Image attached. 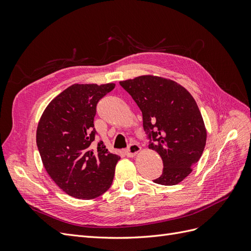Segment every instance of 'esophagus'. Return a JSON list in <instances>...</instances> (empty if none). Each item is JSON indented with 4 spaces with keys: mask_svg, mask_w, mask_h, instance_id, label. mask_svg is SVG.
Segmentation results:
<instances>
[{
    "mask_svg": "<svg viewBox=\"0 0 251 251\" xmlns=\"http://www.w3.org/2000/svg\"><path fill=\"white\" fill-rule=\"evenodd\" d=\"M141 151V148L138 146L137 143H131L128 148L125 151V153L127 157H134L136 154H138Z\"/></svg>",
    "mask_w": 251,
    "mask_h": 251,
    "instance_id": "1",
    "label": "esophagus"
}]
</instances>
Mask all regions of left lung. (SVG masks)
<instances>
[{"label": "left lung", "instance_id": "obj_1", "mask_svg": "<svg viewBox=\"0 0 251 251\" xmlns=\"http://www.w3.org/2000/svg\"><path fill=\"white\" fill-rule=\"evenodd\" d=\"M142 112L149 148L160 155L163 173L154 182L176 185L199 161L206 143V127L198 104L180 83L156 75L119 81Z\"/></svg>", "mask_w": 251, "mask_h": 251}]
</instances>
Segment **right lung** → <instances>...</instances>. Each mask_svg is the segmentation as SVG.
Instances as JSON below:
<instances>
[{
	"label": "right lung",
	"mask_w": 251,
	"mask_h": 251,
	"mask_svg": "<svg viewBox=\"0 0 251 251\" xmlns=\"http://www.w3.org/2000/svg\"><path fill=\"white\" fill-rule=\"evenodd\" d=\"M115 83H74L50 101L36 128L44 168L55 184L71 197L97 198L112 185L120 156L102 141L94 144L96 104Z\"/></svg>",
	"instance_id": "add662e5"
}]
</instances>
